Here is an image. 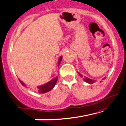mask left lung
<instances>
[{
	"label": "left lung",
	"mask_w": 126,
	"mask_h": 126,
	"mask_svg": "<svg viewBox=\"0 0 126 126\" xmlns=\"http://www.w3.org/2000/svg\"><path fill=\"white\" fill-rule=\"evenodd\" d=\"M78 74H79V75L81 76V77H83V75H82L81 74L79 73V72H78ZM106 79V77H104V78H103V79ZM84 81L86 82V83H89V84H93V83H94L95 81H96L93 80V79H90V78H87V77H84Z\"/></svg>",
	"instance_id": "left-lung-1"
}]
</instances>
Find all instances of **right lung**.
<instances>
[{
  "mask_svg": "<svg viewBox=\"0 0 126 126\" xmlns=\"http://www.w3.org/2000/svg\"><path fill=\"white\" fill-rule=\"evenodd\" d=\"M62 58H63L62 57V56H61L60 57L59 59H58V66H59L61 62H62ZM58 76H57L56 78H53V79L50 80V81L48 82V83L43 84V85L38 86H37L35 89V91H36V93H40V94H42V93H46L51 91L53 88H54V86H55V84H56V81H57V80H58ZM19 81L22 85L24 86H25V87L27 86H26V84H25L23 82H22L20 79H19Z\"/></svg>",
  "mask_w": 126,
  "mask_h": 126,
  "instance_id": "add662e5",
  "label": "right lung"
}]
</instances>
